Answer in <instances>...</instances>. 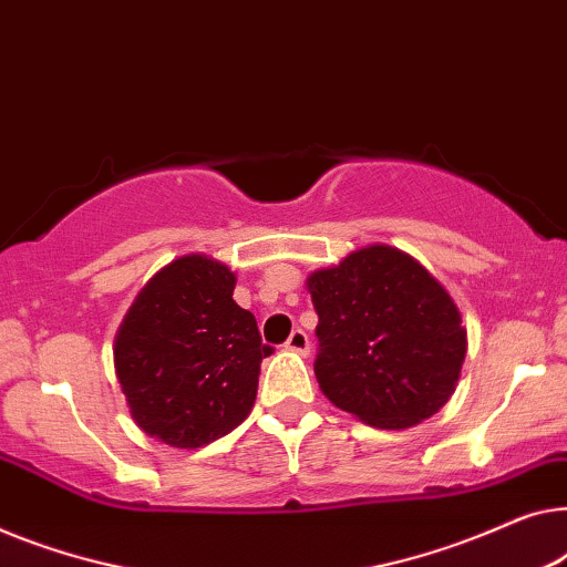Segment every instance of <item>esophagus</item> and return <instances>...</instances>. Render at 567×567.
Wrapping results in <instances>:
<instances>
[{
    "label": "esophagus",
    "instance_id": "34e87169",
    "mask_svg": "<svg viewBox=\"0 0 567 567\" xmlns=\"http://www.w3.org/2000/svg\"><path fill=\"white\" fill-rule=\"evenodd\" d=\"M284 348L291 350V352H299V355H307V352H309V334L303 330H293L289 334V340H286Z\"/></svg>",
    "mask_w": 567,
    "mask_h": 567
}]
</instances>
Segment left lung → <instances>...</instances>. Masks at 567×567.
Segmentation results:
<instances>
[{
  "instance_id": "1",
  "label": "left lung",
  "mask_w": 567,
  "mask_h": 567,
  "mask_svg": "<svg viewBox=\"0 0 567 567\" xmlns=\"http://www.w3.org/2000/svg\"><path fill=\"white\" fill-rule=\"evenodd\" d=\"M319 324L315 373L342 412L406 430L453 396L467 352L461 309L437 278L391 245H368L307 278Z\"/></svg>"
}]
</instances>
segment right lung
I'll use <instances>...</instances> for the list:
<instances>
[{"instance_id": "add662e5", "label": "right lung", "mask_w": 567, "mask_h": 567, "mask_svg": "<svg viewBox=\"0 0 567 567\" xmlns=\"http://www.w3.org/2000/svg\"><path fill=\"white\" fill-rule=\"evenodd\" d=\"M235 274L207 256L161 268L122 319L114 371L145 434L194 450L250 414L260 363L274 348L233 299Z\"/></svg>"}]
</instances>
